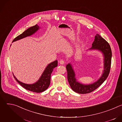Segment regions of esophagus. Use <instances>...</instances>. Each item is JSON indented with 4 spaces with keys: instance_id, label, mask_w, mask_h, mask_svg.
<instances>
[{
    "instance_id": "34e87169",
    "label": "esophagus",
    "mask_w": 122,
    "mask_h": 122,
    "mask_svg": "<svg viewBox=\"0 0 122 122\" xmlns=\"http://www.w3.org/2000/svg\"><path fill=\"white\" fill-rule=\"evenodd\" d=\"M59 63H60V64H61V65H63V64H64L65 62H64V61L63 60H60V61H59Z\"/></svg>"
}]
</instances>
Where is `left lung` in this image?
<instances>
[{
    "instance_id": "left-lung-1",
    "label": "left lung",
    "mask_w": 122,
    "mask_h": 122,
    "mask_svg": "<svg viewBox=\"0 0 122 122\" xmlns=\"http://www.w3.org/2000/svg\"><path fill=\"white\" fill-rule=\"evenodd\" d=\"M89 50H97L102 53L103 56L104 69L101 77L96 81L91 84H85L77 81L71 63L67 64L66 68L69 84L73 91L79 94H88L96 90L106 80L110 71L112 53L111 47L108 42L99 34H97L92 44V47Z\"/></svg>"
}]
</instances>
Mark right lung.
Listing matches in <instances>:
<instances>
[{
    "instance_id": "right-lung-1",
    "label": "right lung",
    "mask_w": 122,
    "mask_h": 122,
    "mask_svg": "<svg viewBox=\"0 0 122 122\" xmlns=\"http://www.w3.org/2000/svg\"><path fill=\"white\" fill-rule=\"evenodd\" d=\"M40 28L41 27L37 25L29 27L22 34L15 38L12 41V42L32 35L37 32ZM57 66V60H56L49 64L45 68L44 71L39 79L36 82L32 84L23 83L17 79L13 74V75L16 81L25 89L33 92L41 93L44 91L48 88L50 84L51 73L54 68Z\"/></svg>"
}]
</instances>
